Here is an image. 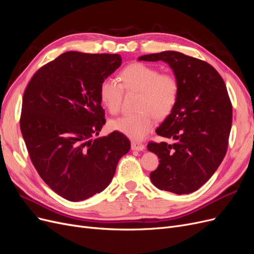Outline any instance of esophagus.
Here are the masks:
<instances>
[{"label":"esophagus","mask_w":254,"mask_h":254,"mask_svg":"<svg viewBox=\"0 0 254 254\" xmlns=\"http://www.w3.org/2000/svg\"><path fill=\"white\" fill-rule=\"evenodd\" d=\"M131 149L132 150H137V151H142L145 149V145L139 142H131Z\"/></svg>","instance_id":"1"}]
</instances>
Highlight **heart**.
Listing matches in <instances>:
<instances>
[{
	"mask_svg": "<svg viewBox=\"0 0 254 254\" xmlns=\"http://www.w3.org/2000/svg\"><path fill=\"white\" fill-rule=\"evenodd\" d=\"M122 84L113 78H106L99 86V98L106 109L115 114L120 111L123 92H140L134 114L122 115L110 121V127L132 140H142L155 127L156 118L165 119L176 107L179 98V81L173 74H160L158 68L132 64L120 74Z\"/></svg>",
	"mask_w": 254,
	"mask_h": 254,
	"instance_id": "1",
	"label": "heart"
}]
</instances>
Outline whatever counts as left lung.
<instances>
[{"label": "left lung", "mask_w": 254, "mask_h": 254, "mask_svg": "<svg viewBox=\"0 0 254 254\" xmlns=\"http://www.w3.org/2000/svg\"><path fill=\"white\" fill-rule=\"evenodd\" d=\"M137 60L163 61L180 86L173 112L156 130L174 143L147 146L160 159L150 180L159 190L193 193L211 178L226 156L232 123L226 84L211 64L179 52L149 54Z\"/></svg>", "instance_id": "1"}]
</instances>
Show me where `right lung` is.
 I'll list each match as a JSON object with an SVG mask.
<instances>
[{"instance_id":"add662e5","label":"right lung","mask_w":254,"mask_h":254,"mask_svg":"<svg viewBox=\"0 0 254 254\" xmlns=\"http://www.w3.org/2000/svg\"><path fill=\"white\" fill-rule=\"evenodd\" d=\"M122 64L119 54L66 52L39 68L23 95L21 132L37 172L59 196L81 201L109 186L130 149L105 125L99 86Z\"/></svg>"}]
</instances>
